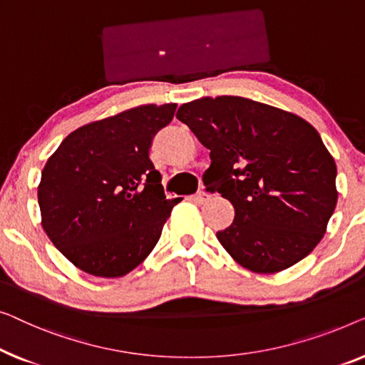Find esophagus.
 <instances>
[{"label": "esophagus", "mask_w": 365, "mask_h": 365, "mask_svg": "<svg viewBox=\"0 0 365 365\" xmlns=\"http://www.w3.org/2000/svg\"><path fill=\"white\" fill-rule=\"evenodd\" d=\"M208 198H210L208 193L203 192V190H200V192H197V193L193 195V202H195V203H200V205L207 203Z\"/></svg>", "instance_id": "1"}]
</instances>
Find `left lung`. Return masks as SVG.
Segmentation results:
<instances>
[{
    "label": "left lung",
    "mask_w": 365,
    "mask_h": 365,
    "mask_svg": "<svg viewBox=\"0 0 365 365\" xmlns=\"http://www.w3.org/2000/svg\"><path fill=\"white\" fill-rule=\"evenodd\" d=\"M177 119L210 150L203 180L233 205L217 238L236 263L273 274L306 258L337 203L336 162L314 127L238 96L187 102Z\"/></svg>",
    "instance_id": "left-lung-1"
}]
</instances>
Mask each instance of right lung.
Instances as JSON below:
<instances>
[{
	"label": "right lung",
	"instance_id": "obj_1",
	"mask_svg": "<svg viewBox=\"0 0 365 365\" xmlns=\"http://www.w3.org/2000/svg\"><path fill=\"white\" fill-rule=\"evenodd\" d=\"M177 104H147L71 132L41 172V223L76 268L120 278L150 255L180 202L148 157Z\"/></svg>",
	"mask_w": 365,
	"mask_h": 365
}]
</instances>
